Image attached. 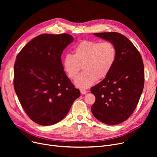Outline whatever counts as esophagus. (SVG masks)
<instances>
[{"label":"esophagus","instance_id":"1","mask_svg":"<svg viewBox=\"0 0 157 157\" xmlns=\"http://www.w3.org/2000/svg\"><path fill=\"white\" fill-rule=\"evenodd\" d=\"M80 92H81V94L82 95H85V94L87 93L86 90H83V89H81V90H80Z\"/></svg>","mask_w":157,"mask_h":157}]
</instances>
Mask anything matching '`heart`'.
Here are the masks:
<instances>
[{
	"label": "heart",
	"instance_id": "obj_1",
	"mask_svg": "<svg viewBox=\"0 0 157 157\" xmlns=\"http://www.w3.org/2000/svg\"><path fill=\"white\" fill-rule=\"evenodd\" d=\"M117 52L109 41L83 40L63 59V70L71 79H75L83 66L84 71L78 76L75 85L81 88L91 86L97 79L105 78L116 60Z\"/></svg>",
	"mask_w": 157,
	"mask_h": 157
}]
</instances>
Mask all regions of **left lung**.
Returning <instances> with one entry per match:
<instances>
[{"instance_id": "obj_1", "label": "left lung", "mask_w": 157, "mask_h": 157, "mask_svg": "<svg viewBox=\"0 0 157 157\" xmlns=\"http://www.w3.org/2000/svg\"><path fill=\"white\" fill-rule=\"evenodd\" d=\"M94 34L112 43L117 56L108 75L91 88L95 97L92 113L105 124H119L132 114L142 94L144 82L142 57L132 43L120 33Z\"/></svg>"}]
</instances>
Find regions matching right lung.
I'll list each match as a JSON object with an SVG mask.
<instances>
[{
  "label": "right lung",
  "mask_w": 157,
  "mask_h": 157,
  "mask_svg": "<svg viewBox=\"0 0 157 157\" xmlns=\"http://www.w3.org/2000/svg\"><path fill=\"white\" fill-rule=\"evenodd\" d=\"M69 34H41L25 46L14 66V88L29 117L40 125L63 120L80 96L63 71L61 55Z\"/></svg>",
  "instance_id": "right-lung-1"
}]
</instances>
